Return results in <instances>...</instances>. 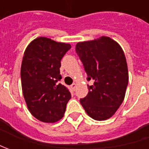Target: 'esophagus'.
<instances>
[{"mask_svg":"<svg viewBox=\"0 0 149 149\" xmlns=\"http://www.w3.org/2000/svg\"><path fill=\"white\" fill-rule=\"evenodd\" d=\"M76 87H77V84H75V83H74L71 85V88L73 89H74V90H75V89H76Z\"/></svg>","mask_w":149,"mask_h":149,"instance_id":"esophagus-1","label":"esophagus"}]
</instances>
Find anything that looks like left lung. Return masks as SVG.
I'll list each match as a JSON object with an SVG mask.
<instances>
[{"mask_svg":"<svg viewBox=\"0 0 149 149\" xmlns=\"http://www.w3.org/2000/svg\"><path fill=\"white\" fill-rule=\"evenodd\" d=\"M76 52L88 74L89 93L80 104L95 120L111 118L123 103L129 83L128 65L121 46L108 36L76 45Z\"/></svg>","mask_w":149,"mask_h":149,"instance_id":"8db88e82","label":"left lung"}]
</instances>
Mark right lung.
Instances as JSON below:
<instances>
[{
    "label": "right lung",
    "mask_w": 149,
    "mask_h": 149,
    "mask_svg": "<svg viewBox=\"0 0 149 149\" xmlns=\"http://www.w3.org/2000/svg\"><path fill=\"white\" fill-rule=\"evenodd\" d=\"M70 48V44L38 37L25 50L20 68L23 96L29 111L41 122L60 120L71 98L68 89L58 83L60 60Z\"/></svg>",
    "instance_id": "add662e5"
}]
</instances>
